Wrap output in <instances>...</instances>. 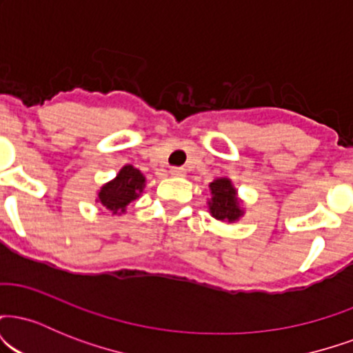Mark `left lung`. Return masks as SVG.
<instances>
[{"label": "left lung", "mask_w": 353, "mask_h": 353, "mask_svg": "<svg viewBox=\"0 0 353 353\" xmlns=\"http://www.w3.org/2000/svg\"><path fill=\"white\" fill-rule=\"evenodd\" d=\"M145 188V176L134 165L125 164L119 169L114 179L101 185L98 190V199L104 208L112 212V216H119L125 212V208L136 201L143 194Z\"/></svg>", "instance_id": "8db88e82"}]
</instances>
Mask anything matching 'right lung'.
<instances>
[{
	"instance_id": "1",
	"label": "right lung",
	"mask_w": 353,
	"mask_h": 353,
	"mask_svg": "<svg viewBox=\"0 0 353 353\" xmlns=\"http://www.w3.org/2000/svg\"><path fill=\"white\" fill-rule=\"evenodd\" d=\"M209 189L212 194L208 202L210 216L222 222H236L244 216V209H241V204H239L241 201L237 197V190L230 179L228 177L216 179L210 182Z\"/></svg>"
}]
</instances>
